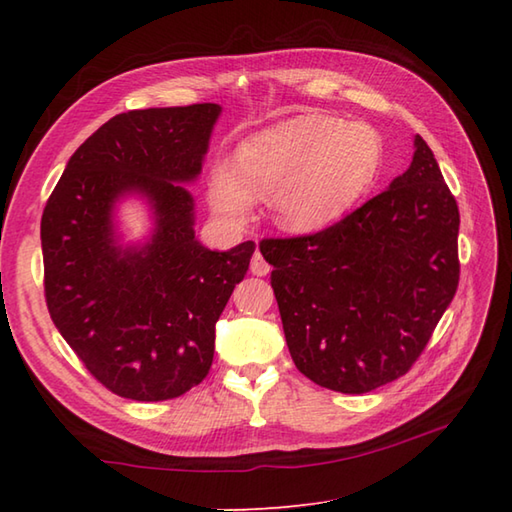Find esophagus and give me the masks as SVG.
Instances as JSON below:
<instances>
[{
  "instance_id": "obj_1",
  "label": "esophagus",
  "mask_w": 512,
  "mask_h": 512,
  "mask_svg": "<svg viewBox=\"0 0 512 512\" xmlns=\"http://www.w3.org/2000/svg\"><path fill=\"white\" fill-rule=\"evenodd\" d=\"M250 273L257 275V277H264V275L270 273V266H268L266 259L262 257V253H259V250L253 255V259H250Z\"/></svg>"
}]
</instances>
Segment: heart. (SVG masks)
<instances>
[{
	"mask_svg": "<svg viewBox=\"0 0 512 512\" xmlns=\"http://www.w3.org/2000/svg\"><path fill=\"white\" fill-rule=\"evenodd\" d=\"M385 143L372 125L306 114L246 138L235 160H215L206 180L211 209L244 222L257 195L273 198L286 231H314L343 215L376 182Z\"/></svg>",
	"mask_w": 512,
	"mask_h": 512,
	"instance_id": "heart-1",
	"label": "heart"
}]
</instances>
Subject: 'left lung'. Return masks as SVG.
I'll list each match as a JSON object with an SVG mask.
<instances>
[{
    "label": "left lung",
    "mask_w": 512,
    "mask_h": 512,
    "mask_svg": "<svg viewBox=\"0 0 512 512\" xmlns=\"http://www.w3.org/2000/svg\"><path fill=\"white\" fill-rule=\"evenodd\" d=\"M413 147L409 169L341 222L259 244L292 361L341 394L407 374L458 290V202L429 145Z\"/></svg>",
    "instance_id": "left-lung-1"
}]
</instances>
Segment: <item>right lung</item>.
Here are the masks:
<instances>
[{
    "instance_id": "1",
    "label": "right lung",
    "mask_w": 512,
    "mask_h": 512,
    "mask_svg": "<svg viewBox=\"0 0 512 512\" xmlns=\"http://www.w3.org/2000/svg\"><path fill=\"white\" fill-rule=\"evenodd\" d=\"M222 107H151L110 118L74 151L41 217L43 286L57 330L114 394L158 402L206 378L215 323L255 242L209 250L195 237V182ZM145 199L155 228L123 245L115 209Z\"/></svg>"
}]
</instances>
